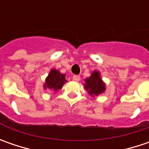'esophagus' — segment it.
Returning <instances> with one entry per match:
<instances>
[{
	"label": "esophagus",
	"mask_w": 149,
	"mask_h": 149,
	"mask_svg": "<svg viewBox=\"0 0 149 149\" xmlns=\"http://www.w3.org/2000/svg\"><path fill=\"white\" fill-rule=\"evenodd\" d=\"M73 79L75 80V81H79V80L80 79V76L78 75V74H74V75L73 76Z\"/></svg>",
	"instance_id": "obj_1"
}]
</instances>
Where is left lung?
<instances>
[{
  "label": "left lung",
  "instance_id": "obj_1",
  "mask_svg": "<svg viewBox=\"0 0 149 149\" xmlns=\"http://www.w3.org/2000/svg\"><path fill=\"white\" fill-rule=\"evenodd\" d=\"M84 86L90 95H99L105 90L104 83L102 81L98 71H94L90 77L85 79Z\"/></svg>",
  "mask_w": 149,
  "mask_h": 149
}]
</instances>
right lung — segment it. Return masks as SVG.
<instances>
[{"label":"right lung","mask_w":149,"mask_h":149,"mask_svg":"<svg viewBox=\"0 0 149 149\" xmlns=\"http://www.w3.org/2000/svg\"><path fill=\"white\" fill-rule=\"evenodd\" d=\"M65 82V75L60 74L58 70L53 69L49 72L48 77L46 78L44 87L45 89L49 88L50 89H53L54 91H57L62 88V86Z\"/></svg>","instance_id":"add662e5"}]
</instances>
